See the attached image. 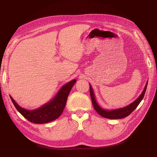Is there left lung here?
<instances>
[{"label": "left lung", "instance_id": "left-lung-1", "mask_svg": "<svg viewBox=\"0 0 157 157\" xmlns=\"http://www.w3.org/2000/svg\"><path fill=\"white\" fill-rule=\"evenodd\" d=\"M147 83L148 82H147V84L145 85L144 91L142 92L139 98H137L136 100H135L134 102L132 103L129 105H128L126 107L121 108V109H114V110H111V111L105 110V109L101 108L98 105V103L96 101V99H95L94 94L93 92V90L92 88V86L90 85V96H91L92 104L95 110H96L99 115H100L101 117L104 118H109V119H120V118H124L128 116L130 114H131L135 110L136 108L138 106L141 101L143 99L146 92Z\"/></svg>", "mask_w": 157, "mask_h": 157}]
</instances>
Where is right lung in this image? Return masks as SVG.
I'll use <instances>...</instances> for the list:
<instances>
[{
  "label": "right lung",
  "instance_id": "1",
  "mask_svg": "<svg viewBox=\"0 0 157 157\" xmlns=\"http://www.w3.org/2000/svg\"><path fill=\"white\" fill-rule=\"evenodd\" d=\"M77 82L75 79L65 84L50 101L35 110L29 111L21 107L11 97L10 99L17 110L27 120L35 124H44L57 119L63 113L71 88Z\"/></svg>",
  "mask_w": 157,
  "mask_h": 157
}]
</instances>
